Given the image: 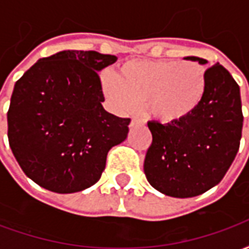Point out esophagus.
<instances>
[{"instance_id": "1", "label": "esophagus", "mask_w": 249, "mask_h": 249, "mask_svg": "<svg viewBox=\"0 0 249 249\" xmlns=\"http://www.w3.org/2000/svg\"><path fill=\"white\" fill-rule=\"evenodd\" d=\"M142 124H144V123H142L141 120L133 119V120H132V121H130L129 126H130V128H133V126H137V125H142Z\"/></svg>"}]
</instances>
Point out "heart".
I'll return each mask as SVG.
<instances>
[{"label": "heart", "mask_w": 249, "mask_h": 249, "mask_svg": "<svg viewBox=\"0 0 249 249\" xmlns=\"http://www.w3.org/2000/svg\"><path fill=\"white\" fill-rule=\"evenodd\" d=\"M101 89L120 113H135L144 105L152 119L164 124L191 117L203 104L208 77L197 61L130 60L119 74L104 71Z\"/></svg>", "instance_id": "b5f03b06"}]
</instances>
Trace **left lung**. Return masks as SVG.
I'll use <instances>...</instances> for the list:
<instances>
[{"mask_svg": "<svg viewBox=\"0 0 249 249\" xmlns=\"http://www.w3.org/2000/svg\"><path fill=\"white\" fill-rule=\"evenodd\" d=\"M201 65L207 60L189 56ZM203 104L188 119L160 124L149 121L151 146L144 161L146 180L172 197H193L221 181L239 151L243 129L240 88L224 66L207 69Z\"/></svg>", "mask_w": 249, "mask_h": 249, "instance_id": "obj_1", "label": "left lung"}]
</instances>
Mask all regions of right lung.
I'll return each instance as SVG.
<instances>
[{"mask_svg":"<svg viewBox=\"0 0 249 249\" xmlns=\"http://www.w3.org/2000/svg\"><path fill=\"white\" fill-rule=\"evenodd\" d=\"M117 57L62 51L40 58L16 82L8 110V139L21 169L56 193L92 187L112 146L126 139L130 119L104 109L97 71Z\"/></svg>","mask_w":249,"mask_h":249,"instance_id":"add662e5","label":"right lung"}]
</instances>
